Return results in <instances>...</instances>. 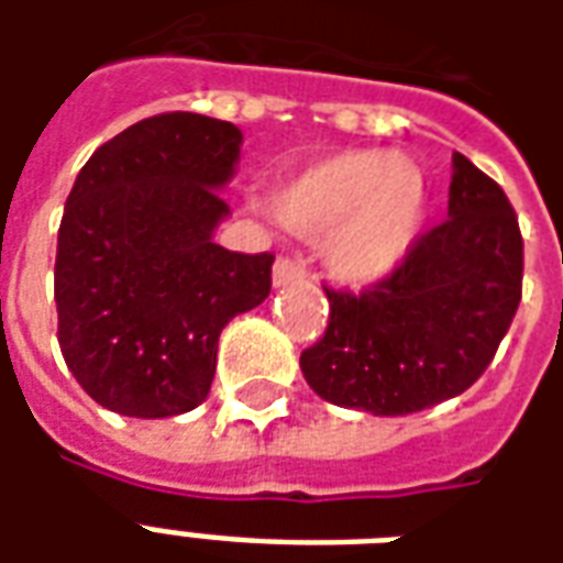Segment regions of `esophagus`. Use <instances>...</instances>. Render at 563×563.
<instances>
[{"label":"esophagus","instance_id":"1","mask_svg":"<svg viewBox=\"0 0 563 563\" xmlns=\"http://www.w3.org/2000/svg\"><path fill=\"white\" fill-rule=\"evenodd\" d=\"M271 277H274V286L280 289V286H292V283L305 280V268L298 262H292V258H277Z\"/></svg>","mask_w":563,"mask_h":563}]
</instances>
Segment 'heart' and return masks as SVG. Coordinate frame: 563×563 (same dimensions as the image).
<instances>
[{
  "label": "heart",
  "mask_w": 563,
  "mask_h": 563,
  "mask_svg": "<svg viewBox=\"0 0 563 563\" xmlns=\"http://www.w3.org/2000/svg\"><path fill=\"white\" fill-rule=\"evenodd\" d=\"M271 213L298 238H325L338 280L367 286L410 256L422 232V174L389 150H341L271 189Z\"/></svg>",
  "instance_id": "1"
}]
</instances>
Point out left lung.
Returning a JSON list of instances; mask_svg holds the SVG:
<instances>
[{"instance_id":"obj_1","label":"left lung","mask_w":563,"mask_h":563,"mask_svg":"<svg viewBox=\"0 0 563 563\" xmlns=\"http://www.w3.org/2000/svg\"><path fill=\"white\" fill-rule=\"evenodd\" d=\"M329 295V329L301 353L319 398L407 416L483 377L521 301V232L504 189L452 153L449 220L424 232L386 280Z\"/></svg>"}]
</instances>
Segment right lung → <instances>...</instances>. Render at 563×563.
I'll list each match as a JSON object with an SVG mask.
<instances>
[{
	"instance_id": "add662e5",
	"label": "right lung",
	"mask_w": 563,
	"mask_h": 563,
	"mask_svg": "<svg viewBox=\"0 0 563 563\" xmlns=\"http://www.w3.org/2000/svg\"><path fill=\"white\" fill-rule=\"evenodd\" d=\"M244 135L205 114L147 117L92 153L56 238L59 350L92 401L120 416L196 410L220 331L271 292V253L213 244Z\"/></svg>"
}]
</instances>
